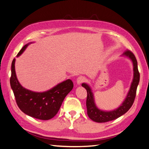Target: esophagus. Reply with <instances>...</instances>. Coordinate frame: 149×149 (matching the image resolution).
<instances>
[{"mask_svg": "<svg viewBox=\"0 0 149 149\" xmlns=\"http://www.w3.org/2000/svg\"><path fill=\"white\" fill-rule=\"evenodd\" d=\"M84 77H82V76H80V77H79L77 79V84L80 85L81 84H82L84 81Z\"/></svg>", "mask_w": 149, "mask_h": 149, "instance_id": "esophagus-1", "label": "esophagus"}]
</instances>
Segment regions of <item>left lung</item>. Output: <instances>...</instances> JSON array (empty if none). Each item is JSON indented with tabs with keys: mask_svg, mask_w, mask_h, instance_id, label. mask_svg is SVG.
<instances>
[{
	"mask_svg": "<svg viewBox=\"0 0 149 149\" xmlns=\"http://www.w3.org/2000/svg\"><path fill=\"white\" fill-rule=\"evenodd\" d=\"M123 55L128 56L132 61L133 65V79L127 96L119 108L110 111H104L98 109L94 102V96L91 87L86 83L82 84V86L84 87L87 93L86 100L87 115L94 121L97 123H104L115 120L127 113L134 102L137 86L140 81V73L137 66V61L134 54L128 49L123 53Z\"/></svg>",
	"mask_w": 149,
	"mask_h": 149,
	"instance_id": "8db88e82",
	"label": "left lung"
}]
</instances>
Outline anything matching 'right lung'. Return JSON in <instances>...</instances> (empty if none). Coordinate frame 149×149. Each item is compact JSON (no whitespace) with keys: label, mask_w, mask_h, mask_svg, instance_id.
<instances>
[{"label":"right lung","mask_w":149,"mask_h":149,"mask_svg":"<svg viewBox=\"0 0 149 149\" xmlns=\"http://www.w3.org/2000/svg\"><path fill=\"white\" fill-rule=\"evenodd\" d=\"M28 45L22 48L17 56L22 54ZM15 60L14 58L11 65L10 84L18 107L27 115L36 119L48 120L54 117L65 97L73 89V82L67 79L46 92H33L24 88L17 81L15 71Z\"/></svg>","instance_id":"right-lung-1"}]
</instances>
